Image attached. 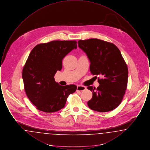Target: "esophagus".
I'll return each mask as SVG.
<instances>
[{
    "label": "esophagus",
    "instance_id": "obj_1",
    "mask_svg": "<svg viewBox=\"0 0 150 150\" xmlns=\"http://www.w3.org/2000/svg\"><path fill=\"white\" fill-rule=\"evenodd\" d=\"M86 89V86H77V89H76V91H77L81 92V91H84Z\"/></svg>",
    "mask_w": 150,
    "mask_h": 150
}]
</instances>
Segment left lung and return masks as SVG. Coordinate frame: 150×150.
Instances as JSON below:
<instances>
[{"instance_id": "obj_1", "label": "left lung", "mask_w": 150, "mask_h": 150, "mask_svg": "<svg viewBox=\"0 0 150 150\" xmlns=\"http://www.w3.org/2000/svg\"><path fill=\"white\" fill-rule=\"evenodd\" d=\"M78 43L90 61L91 74L102 77L98 78L97 89L87 87L93 92L88 106L100 112L114 110L120 104L128 84V69L120 51L113 43L98 39L80 40Z\"/></svg>"}]
</instances>
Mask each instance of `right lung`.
I'll return each instance as SVG.
<instances>
[{"label":"right lung","instance_id":"1","mask_svg":"<svg viewBox=\"0 0 150 150\" xmlns=\"http://www.w3.org/2000/svg\"><path fill=\"white\" fill-rule=\"evenodd\" d=\"M75 40H53L36 45L31 51L22 70L26 94L36 108L53 112L64 107L69 96L77 86H62L54 80V75L62 67V59L74 49Z\"/></svg>","mask_w":150,"mask_h":150}]
</instances>
